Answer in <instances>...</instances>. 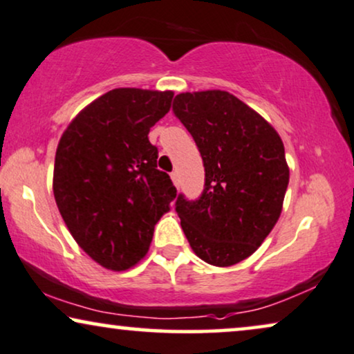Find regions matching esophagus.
<instances>
[{"label":"esophagus","instance_id":"34e87169","mask_svg":"<svg viewBox=\"0 0 354 354\" xmlns=\"http://www.w3.org/2000/svg\"><path fill=\"white\" fill-rule=\"evenodd\" d=\"M171 180H173V185L174 186H176V187L180 186V178H178V173L176 171L171 173Z\"/></svg>","mask_w":354,"mask_h":354}]
</instances>
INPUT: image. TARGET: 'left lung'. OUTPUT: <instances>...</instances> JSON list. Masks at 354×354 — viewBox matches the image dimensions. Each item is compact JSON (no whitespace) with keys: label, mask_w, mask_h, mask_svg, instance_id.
I'll return each mask as SVG.
<instances>
[{"label":"left lung","mask_w":354,"mask_h":354,"mask_svg":"<svg viewBox=\"0 0 354 354\" xmlns=\"http://www.w3.org/2000/svg\"><path fill=\"white\" fill-rule=\"evenodd\" d=\"M173 111L194 138L205 168L201 199L178 196L183 232L204 262L234 266L257 251L280 218L290 181L283 140L225 91L183 92Z\"/></svg>","instance_id":"8db88e82"}]
</instances>
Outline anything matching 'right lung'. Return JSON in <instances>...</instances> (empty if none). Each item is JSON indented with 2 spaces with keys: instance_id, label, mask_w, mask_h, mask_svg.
<instances>
[{
  "instance_id": "right-lung-1",
  "label": "right lung",
  "mask_w": 354,
  "mask_h": 354,
  "mask_svg": "<svg viewBox=\"0 0 354 354\" xmlns=\"http://www.w3.org/2000/svg\"><path fill=\"white\" fill-rule=\"evenodd\" d=\"M173 91L121 87L73 118L55 157L53 194L79 248L113 272L149 252L153 228L176 187L157 169L150 128L171 108Z\"/></svg>"
}]
</instances>
